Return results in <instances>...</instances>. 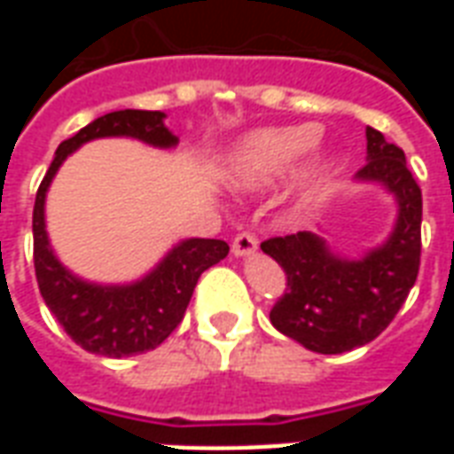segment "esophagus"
Instances as JSON below:
<instances>
[{
    "label": "esophagus",
    "instance_id": "34e87169",
    "mask_svg": "<svg viewBox=\"0 0 454 454\" xmlns=\"http://www.w3.org/2000/svg\"><path fill=\"white\" fill-rule=\"evenodd\" d=\"M233 255L236 257H246V255H253L257 250V238L253 233H247V231H240L236 238H233Z\"/></svg>",
    "mask_w": 454,
    "mask_h": 454
}]
</instances>
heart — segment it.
Listing matches in <instances>:
<instances>
[{"instance_id": "b5f03b06", "label": "heart", "mask_w": 454, "mask_h": 454, "mask_svg": "<svg viewBox=\"0 0 454 454\" xmlns=\"http://www.w3.org/2000/svg\"><path fill=\"white\" fill-rule=\"evenodd\" d=\"M318 143V129L314 126H289V129L260 130L255 136L240 143V148L233 153L231 172L240 184H265L270 179L285 175L294 168L306 153H311ZM331 172V165H324L314 172V179L325 177Z\"/></svg>"}]
</instances>
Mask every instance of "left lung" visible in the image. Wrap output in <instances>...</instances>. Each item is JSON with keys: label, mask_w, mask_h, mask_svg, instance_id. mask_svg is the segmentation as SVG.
Wrapping results in <instances>:
<instances>
[{"label": "left lung", "mask_w": 454, "mask_h": 454, "mask_svg": "<svg viewBox=\"0 0 454 454\" xmlns=\"http://www.w3.org/2000/svg\"><path fill=\"white\" fill-rule=\"evenodd\" d=\"M357 179L380 182L396 197L399 218L387 243L357 260L333 255L311 231L260 246L286 275L285 294L272 306L270 321L279 333L321 355H340L374 340L399 314L419 277L420 187L403 150L370 126L367 162Z\"/></svg>", "instance_id": "obj_1"}]
</instances>
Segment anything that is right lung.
Returning a JSON list of instances; mask_svg holds the SVG:
<instances>
[{"mask_svg": "<svg viewBox=\"0 0 454 454\" xmlns=\"http://www.w3.org/2000/svg\"><path fill=\"white\" fill-rule=\"evenodd\" d=\"M162 119V112L140 109H123L94 119L58 145L35 194L34 267L41 296L65 333L87 352L104 357H129L158 348L182 324L201 272L228 255V243L216 238H189L133 285H92L65 270L53 255L45 233V192L63 160L87 140L129 136L155 148L177 145V136L165 129Z\"/></svg>", "mask_w": 454, "mask_h": 454, "instance_id": "1", "label": "right lung"}]
</instances>
